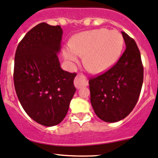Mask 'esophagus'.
Listing matches in <instances>:
<instances>
[{"label": "esophagus", "instance_id": "34e87169", "mask_svg": "<svg viewBox=\"0 0 158 158\" xmlns=\"http://www.w3.org/2000/svg\"><path fill=\"white\" fill-rule=\"evenodd\" d=\"M74 84L76 88L79 89L82 87H86L88 84V82H87V80L85 76L83 75V74H78V75L76 76Z\"/></svg>", "mask_w": 158, "mask_h": 158}]
</instances>
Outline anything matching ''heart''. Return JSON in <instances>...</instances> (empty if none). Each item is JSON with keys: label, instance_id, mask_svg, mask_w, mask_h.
I'll use <instances>...</instances> for the list:
<instances>
[{"label": "heart", "instance_id": "b5f03b06", "mask_svg": "<svg viewBox=\"0 0 158 158\" xmlns=\"http://www.w3.org/2000/svg\"><path fill=\"white\" fill-rule=\"evenodd\" d=\"M124 45L123 35L115 30L100 28L85 31L74 37L63 49V56L70 64L84 56L89 71L99 74L109 69L120 57Z\"/></svg>", "mask_w": 158, "mask_h": 158}]
</instances>
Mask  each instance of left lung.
<instances>
[{"label": "left lung", "mask_w": 158, "mask_h": 158, "mask_svg": "<svg viewBox=\"0 0 158 158\" xmlns=\"http://www.w3.org/2000/svg\"><path fill=\"white\" fill-rule=\"evenodd\" d=\"M126 48L116 64L89 80L90 102L96 115L104 122L126 118L137 103L143 84L141 54L136 43L122 32Z\"/></svg>", "instance_id": "obj_1"}]
</instances>
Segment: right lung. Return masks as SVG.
I'll list each match as a JSON object with an SVG mask.
<instances>
[{"instance_id": "right-lung-1", "label": "right lung", "mask_w": 158, "mask_h": 158, "mask_svg": "<svg viewBox=\"0 0 158 158\" xmlns=\"http://www.w3.org/2000/svg\"><path fill=\"white\" fill-rule=\"evenodd\" d=\"M62 34L60 26L41 23L26 34L15 54L14 82L19 103L45 126L64 119L76 91V73L61 69L58 60Z\"/></svg>"}]
</instances>
